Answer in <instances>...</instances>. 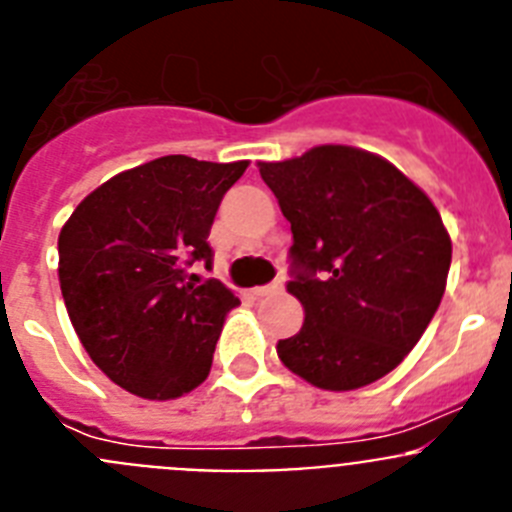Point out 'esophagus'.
<instances>
[{"label":"esophagus","instance_id":"1","mask_svg":"<svg viewBox=\"0 0 512 512\" xmlns=\"http://www.w3.org/2000/svg\"><path fill=\"white\" fill-rule=\"evenodd\" d=\"M284 282L282 279H277V282L271 284H264V287H253V295L256 297H269V295H277V292H282Z\"/></svg>","mask_w":512,"mask_h":512}]
</instances>
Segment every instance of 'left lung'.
<instances>
[{"label": "left lung", "instance_id": "1", "mask_svg": "<svg viewBox=\"0 0 512 512\" xmlns=\"http://www.w3.org/2000/svg\"><path fill=\"white\" fill-rule=\"evenodd\" d=\"M261 179L292 225L289 295L300 333L277 343L289 372L320 390H359L390 374L441 305L451 238L423 189L369 151L318 146Z\"/></svg>", "mask_w": 512, "mask_h": 512}]
</instances>
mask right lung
<instances>
[{"label":"right lung","instance_id":"1","mask_svg":"<svg viewBox=\"0 0 512 512\" xmlns=\"http://www.w3.org/2000/svg\"><path fill=\"white\" fill-rule=\"evenodd\" d=\"M246 166L156 158L94 189L61 228L71 325L122 390L174 400L210 374L225 315L241 300L217 279L197 284L189 266L212 264V220Z\"/></svg>","mask_w":512,"mask_h":512}]
</instances>
